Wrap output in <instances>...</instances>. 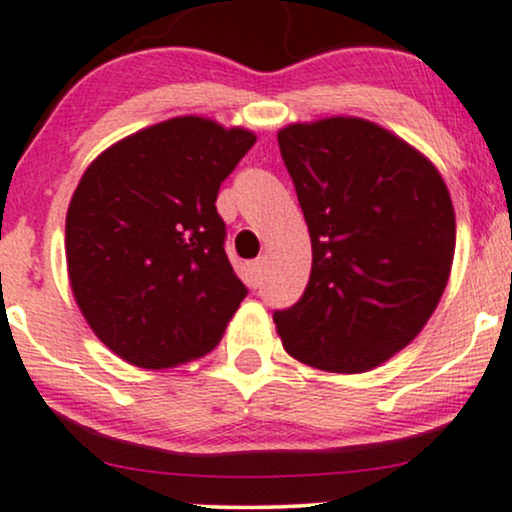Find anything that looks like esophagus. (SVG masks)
Segmentation results:
<instances>
[{
  "instance_id": "1",
  "label": "esophagus",
  "mask_w": 512,
  "mask_h": 512,
  "mask_svg": "<svg viewBox=\"0 0 512 512\" xmlns=\"http://www.w3.org/2000/svg\"><path fill=\"white\" fill-rule=\"evenodd\" d=\"M262 276H264V257H260V260H255V262H250V284L260 286Z\"/></svg>"
}]
</instances>
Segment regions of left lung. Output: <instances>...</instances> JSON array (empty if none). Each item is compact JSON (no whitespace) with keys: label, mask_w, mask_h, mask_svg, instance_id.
Segmentation results:
<instances>
[{"label":"left lung","mask_w":512,"mask_h":512,"mask_svg":"<svg viewBox=\"0 0 512 512\" xmlns=\"http://www.w3.org/2000/svg\"><path fill=\"white\" fill-rule=\"evenodd\" d=\"M276 139L313 245L308 286L276 310V332L301 363L366 373L424 330L443 296L450 192L424 154L361 117L296 122Z\"/></svg>","instance_id":"1"}]
</instances>
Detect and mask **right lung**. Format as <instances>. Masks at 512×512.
<instances>
[{
  "label": "right lung",
  "instance_id": "right-lung-1",
  "mask_svg": "<svg viewBox=\"0 0 512 512\" xmlns=\"http://www.w3.org/2000/svg\"><path fill=\"white\" fill-rule=\"evenodd\" d=\"M257 137L185 115L105 149L67 211L69 284L96 337L132 366L209 354L248 296L216 211L221 182Z\"/></svg>",
  "mask_w": 512,
  "mask_h": 512
}]
</instances>
